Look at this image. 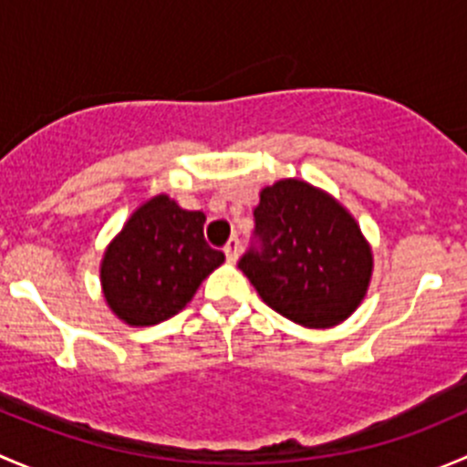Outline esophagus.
I'll list each match as a JSON object with an SVG mask.
<instances>
[{
	"label": "esophagus",
	"instance_id": "esophagus-1",
	"mask_svg": "<svg viewBox=\"0 0 467 467\" xmlns=\"http://www.w3.org/2000/svg\"><path fill=\"white\" fill-rule=\"evenodd\" d=\"M223 253H225V257H228V262H230V264L237 262V257H239V239H237V237L230 239V242L225 244Z\"/></svg>",
	"mask_w": 467,
	"mask_h": 467
}]
</instances>
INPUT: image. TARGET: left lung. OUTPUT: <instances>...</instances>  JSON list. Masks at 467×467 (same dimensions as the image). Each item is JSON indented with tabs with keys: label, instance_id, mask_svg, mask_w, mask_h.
Returning <instances> with one entry per match:
<instances>
[{
	"label": "left lung",
	"instance_id": "left-lung-1",
	"mask_svg": "<svg viewBox=\"0 0 467 467\" xmlns=\"http://www.w3.org/2000/svg\"><path fill=\"white\" fill-rule=\"evenodd\" d=\"M255 234L260 251L251 248L239 268L268 307L317 329L359 307L373 277V248L332 194L298 178L264 187Z\"/></svg>",
	"mask_w": 467,
	"mask_h": 467
}]
</instances>
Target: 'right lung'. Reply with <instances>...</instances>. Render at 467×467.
I'll return each instance as SVG.
<instances>
[{
	"instance_id": "add662e5",
	"label": "right lung",
	"mask_w": 467,
	"mask_h": 467,
	"mask_svg": "<svg viewBox=\"0 0 467 467\" xmlns=\"http://www.w3.org/2000/svg\"><path fill=\"white\" fill-rule=\"evenodd\" d=\"M203 212L167 194L142 203L101 260V291L121 323L149 327L176 317L225 255L203 237Z\"/></svg>"
}]
</instances>
